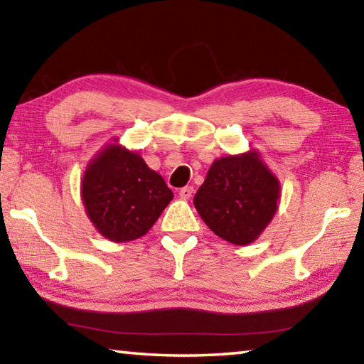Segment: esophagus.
<instances>
[{"instance_id": "obj_1", "label": "esophagus", "mask_w": 364, "mask_h": 364, "mask_svg": "<svg viewBox=\"0 0 364 364\" xmlns=\"http://www.w3.org/2000/svg\"><path fill=\"white\" fill-rule=\"evenodd\" d=\"M194 194V188L193 186H184L180 189V197L181 199H191Z\"/></svg>"}]
</instances>
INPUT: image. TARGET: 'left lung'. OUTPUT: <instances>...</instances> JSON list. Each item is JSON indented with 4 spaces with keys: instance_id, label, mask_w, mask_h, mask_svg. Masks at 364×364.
<instances>
[{
    "instance_id": "8db88e82",
    "label": "left lung",
    "mask_w": 364,
    "mask_h": 364,
    "mask_svg": "<svg viewBox=\"0 0 364 364\" xmlns=\"http://www.w3.org/2000/svg\"><path fill=\"white\" fill-rule=\"evenodd\" d=\"M278 200V180L250 152L215 160L194 196V207L217 236L247 245L273 218Z\"/></svg>"
}]
</instances>
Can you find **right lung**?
Segmentation results:
<instances>
[{
	"mask_svg": "<svg viewBox=\"0 0 364 364\" xmlns=\"http://www.w3.org/2000/svg\"><path fill=\"white\" fill-rule=\"evenodd\" d=\"M82 197L97 231L110 241L127 242L151 230L173 193L136 152L112 144L86 168Z\"/></svg>",
	"mask_w": 364,
	"mask_h": 364,
	"instance_id": "obj_1",
	"label": "right lung"
}]
</instances>
